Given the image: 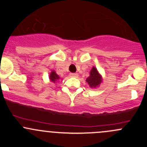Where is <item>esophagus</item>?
I'll list each match as a JSON object with an SVG mask.
<instances>
[{"instance_id": "34e87169", "label": "esophagus", "mask_w": 147, "mask_h": 147, "mask_svg": "<svg viewBox=\"0 0 147 147\" xmlns=\"http://www.w3.org/2000/svg\"><path fill=\"white\" fill-rule=\"evenodd\" d=\"M70 77H72V78H78V75L77 73H70L69 74Z\"/></svg>"}]
</instances>
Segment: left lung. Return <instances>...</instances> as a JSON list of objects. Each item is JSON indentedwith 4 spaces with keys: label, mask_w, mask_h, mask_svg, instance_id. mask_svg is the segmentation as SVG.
Masks as SVG:
<instances>
[{
    "label": "left lung",
    "mask_w": 147,
    "mask_h": 147,
    "mask_svg": "<svg viewBox=\"0 0 147 147\" xmlns=\"http://www.w3.org/2000/svg\"><path fill=\"white\" fill-rule=\"evenodd\" d=\"M90 87H96L102 82V78L100 74L97 72V69L93 67L92 69L90 71V75L86 80Z\"/></svg>",
    "instance_id": "1"
}]
</instances>
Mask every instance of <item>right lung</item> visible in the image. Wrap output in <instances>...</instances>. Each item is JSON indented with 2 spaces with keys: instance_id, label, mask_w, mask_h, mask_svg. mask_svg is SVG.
Here are the masks:
<instances>
[{
  "instance_id": "add662e5",
  "label": "right lung",
  "mask_w": 147,
  "mask_h": 147,
  "mask_svg": "<svg viewBox=\"0 0 147 147\" xmlns=\"http://www.w3.org/2000/svg\"><path fill=\"white\" fill-rule=\"evenodd\" d=\"M59 78H60V77H59L58 75L56 74V72H55V71H52L51 74H50V80L53 82H55L56 81L58 80Z\"/></svg>"
}]
</instances>
